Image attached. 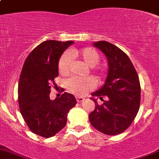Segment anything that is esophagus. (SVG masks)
<instances>
[{
  "mask_svg": "<svg viewBox=\"0 0 159 159\" xmlns=\"http://www.w3.org/2000/svg\"><path fill=\"white\" fill-rule=\"evenodd\" d=\"M76 101L77 102H82L84 101V98L81 97H76Z\"/></svg>",
  "mask_w": 159,
  "mask_h": 159,
  "instance_id": "esophagus-1",
  "label": "esophagus"
}]
</instances>
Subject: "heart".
<instances>
[{
	"label": "heart",
	"mask_w": 159,
	"mask_h": 159,
	"mask_svg": "<svg viewBox=\"0 0 159 159\" xmlns=\"http://www.w3.org/2000/svg\"><path fill=\"white\" fill-rule=\"evenodd\" d=\"M72 57L80 58L84 63L90 67H94L92 72L99 80L104 78L106 71L102 67H94L99 63L100 54L94 47L83 48L81 49H72L69 53H65L58 61V71L61 75H68L72 63ZM96 83L93 78L72 77L66 82L67 89L72 94L78 96L86 95L95 87Z\"/></svg>",
	"instance_id": "b5f03b06"
}]
</instances>
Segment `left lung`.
<instances>
[{"label":"left lung","instance_id":"left-lung-1","mask_svg":"<svg viewBox=\"0 0 159 159\" xmlns=\"http://www.w3.org/2000/svg\"><path fill=\"white\" fill-rule=\"evenodd\" d=\"M108 59L109 73L106 84L93 96L103 101L101 105L92 98L95 109L89 114L91 125L110 136L117 135L131 125L140 106V84L138 74L128 55L106 41L94 43Z\"/></svg>","mask_w":159,"mask_h":159}]
</instances>
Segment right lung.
Here are the masks:
<instances>
[{
    "label": "right lung",
    "mask_w": 159,
    "mask_h": 159,
    "mask_svg": "<svg viewBox=\"0 0 159 159\" xmlns=\"http://www.w3.org/2000/svg\"><path fill=\"white\" fill-rule=\"evenodd\" d=\"M72 41H45L34 48L23 64L18 86L20 113L32 132L44 138L65 127L67 115L76 104L73 94L65 92L52 101L49 93L58 76L57 64Z\"/></svg>",
    "instance_id": "1"
}]
</instances>
